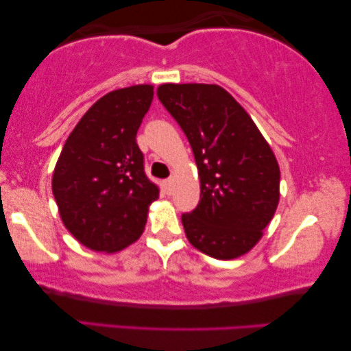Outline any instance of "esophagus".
Segmentation results:
<instances>
[{"label":"esophagus","instance_id":"1","mask_svg":"<svg viewBox=\"0 0 351 351\" xmlns=\"http://www.w3.org/2000/svg\"><path fill=\"white\" fill-rule=\"evenodd\" d=\"M166 189H167V191H171L172 190V185H174V177H169V179H166Z\"/></svg>","mask_w":351,"mask_h":351}]
</instances>
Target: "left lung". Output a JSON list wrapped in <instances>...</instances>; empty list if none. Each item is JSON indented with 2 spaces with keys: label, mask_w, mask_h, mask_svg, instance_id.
Wrapping results in <instances>:
<instances>
[{
  "label": "left lung",
  "mask_w": 351,
  "mask_h": 351,
  "mask_svg": "<svg viewBox=\"0 0 351 351\" xmlns=\"http://www.w3.org/2000/svg\"><path fill=\"white\" fill-rule=\"evenodd\" d=\"M158 99L179 123L193 150L201 198L182 214L198 251L237 258L262 238L280 201L275 153L246 110L217 84H161Z\"/></svg>",
  "instance_id": "left-lung-1"
}]
</instances>
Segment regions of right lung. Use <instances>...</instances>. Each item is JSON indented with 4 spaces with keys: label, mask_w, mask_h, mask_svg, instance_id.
I'll list each match as a JSON object with an SVG mask.
<instances>
[{
    "label": "right lung",
    "mask_w": 351,
    "mask_h": 351,
    "mask_svg": "<svg viewBox=\"0 0 351 351\" xmlns=\"http://www.w3.org/2000/svg\"><path fill=\"white\" fill-rule=\"evenodd\" d=\"M153 100L137 84L100 97L66 138L52 174L60 219L83 246L121 251L137 241L160 189L145 176L136 142Z\"/></svg>",
    "instance_id": "right-lung-1"
}]
</instances>
